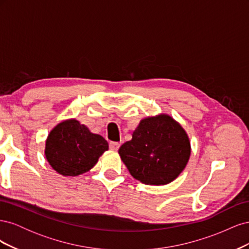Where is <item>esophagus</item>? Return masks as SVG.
I'll return each instance as SVG.
<instances>
[{"instance_id": "1", "label": "esophagus", "mask_w": 249, "mask_h": 249, "mask_svg": "<svg viewBox=\"0 0 249 249\" xmlns=\"http://www.w3.org/2000/svg\"><path fill=\"white\" fill-rule=\"evenodd\" d=\"M120 144L118 142H110L109 143V147L111 150H114V152H116V150H118Z\"/></svg>"}]
</instances>
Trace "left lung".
<instances>
[{
	"mask_svg": "<svg viewBox=\"0 0 249 249\" xmlns=\"http://www.w3.org/2000/svg\"><path fill=\"white\" fill-rule=\"evenodd\" d=\"M118 154L131 176L146 185H166L175 180L189 161L190 140L170 115L161 113L140 120L132 139Z\"/></svg>",
	"mask_w": 249,
	"mask_h": 249,
	"instance_id": "8db88e82",
	"label": "left lung"
}]
</instances>
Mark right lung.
Listing matches in <instances>:
<instances>
[{"label":"right lung","instance_id":"add662e5","mask_svg":"<svg viewBox=\"0 0 249 249\" xmlns=\"http://www.w3.org/2000/svg\"><path fill=\"white\" fill-rule=\"evenodd\" d=\"M108 149V142L101 135L91 133L76 118H70L53 127L44 155L59 175L77 177L91 169Z\"/></svg>","mask_w":249,"mask_h":249}]
</instances>
